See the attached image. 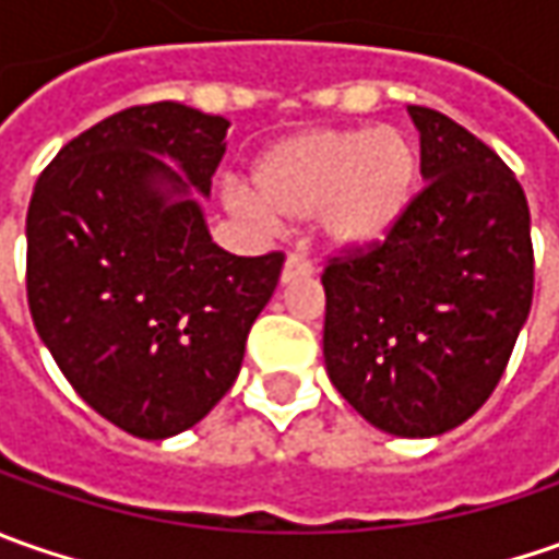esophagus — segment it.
Returning <instances> with one entry per match:
<instances>
[{
	"label": "esophagus",
	"mask_w": 559,
	"mask_h": 559,
	"mask_svg": "<svg viewBox=\"0 0 559 559\" xmlns=\"http://www.w3.org/2000/svg\"><path fill=\"white\" fill-rule=\"evenodd\" d=\"M311 273H313L311 258H308L305 251H292L289 258H286V264H283V283L305 280V276H311Z\"/></svg>",
	"instance_id": "34e87169"
}]
</instances>
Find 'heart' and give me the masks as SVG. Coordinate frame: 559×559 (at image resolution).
<instances>
[{
	"instance_id": "obj_1",
	"label": "heart",
	"mask_w": 559,
	"mask_h": 559,
	"mask_svg": "<svg viewBox=\"0 0 559 559\" xmlns=\"http://www.w3.org/2000/svg\"><path fill=\"white\" fill-rule=\"evenodd\" d=\"M419 174L417 148L395 127L308 130L270 145L251 170L254 199L229 192V204L273 224L320 214L333 248L382 242L404 217Z\"/></svg>"
}]
</instances>
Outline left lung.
I'll return each mask as SVG.
<instances>
[{"label":"left lung","mask_w":559,"mask_h":559,"mask_svg":"<svg viewBox=\"0 0 559 559\" xmlns=\"http://www.w3.org/2000/svg\"><path fill=\"white\" fill-rule=\"evenodd\" d=\"M426 186L376 246L330 258L326 373L367 423L441 436L501 382L535 289L520 180L461 123L407 105Z\"/></svg>","instance_id":"8db88e82"}]
</instances>
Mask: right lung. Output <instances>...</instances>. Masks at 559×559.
<instances>
[{"label":"right lung","mask_w":559,"mask_h":559,"mask_svg":"<svg viewBox=\"0 0 559 559\" xmlns=\"http://www.w3.org/2000/svg\"><path fill=\"white\" fill-rule=\"evenodd\" d=\"M226 130L180 102L133 105L68 142L33 186V326L76 395L136 439L183 432L229 392L286 261L211 242L189 195L211 192Z\"/></svg>","instance_id":"right-lung-1"}]
</instances>
